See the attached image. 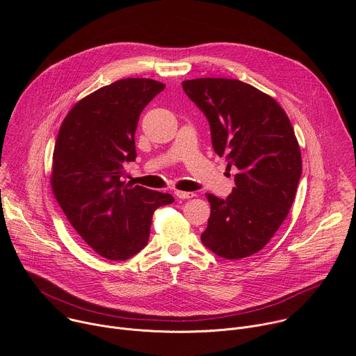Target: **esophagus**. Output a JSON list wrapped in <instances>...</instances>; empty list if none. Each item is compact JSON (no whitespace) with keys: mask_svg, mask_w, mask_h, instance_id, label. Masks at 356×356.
<instances>
[{"mask_svg":"<svg viewBox=\"0 0 356 356\" xmlns=\"http://www.w3.org/2000/svg\"><path fill=\"white\" fill-rule=\"evenodd\" d=\"M175 194L177 198H181V200H188L194 197V193H188V191H176Z\"/></svg>","mask_w":356,"mask_h":356,"instance_id":"34e87169","label":"esophagus"}]
</instances>
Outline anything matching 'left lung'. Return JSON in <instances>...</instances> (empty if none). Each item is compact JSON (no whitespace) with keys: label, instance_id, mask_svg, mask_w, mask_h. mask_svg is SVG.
<instances>
[{"label":"left lung","instance_id":"left-lung-1","mask_svg":"<svg viewBox=\"0 0 356 356\" xmlns=\"http://www.w3.org/2000/svg\"><path fill=\"white\" fill-rule=\"evenodd\" d=\"M184 92L204 113L213 147L236 168L225 198L206 194L211 214L201 242L216 255L241 259L259 252L286 220L301 176L291 122L276 101L232 79H194Z\"/></svg>","mask_w":356,"mask_h":356}]
</instances>
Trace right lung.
<instances>
[{"label": "right lung", "mask_w": 356, "mask_h": 356, "mask_svg": "<svg viewBox=\"0 0 356 356\" xmlns=\"http://www.w3.org/2000/svg\"><path fill=\"white\" fill-rule=\"evenodd\" d=\"M165 84L122 79L88 94L69 111L58 134L54 194L72 227L99 257L127 261L149 239L152 216L172 204L168 193L122 181L134 162L142 110Z\"/></svg>", "instance_id": "obj_1"}]
</instances>
